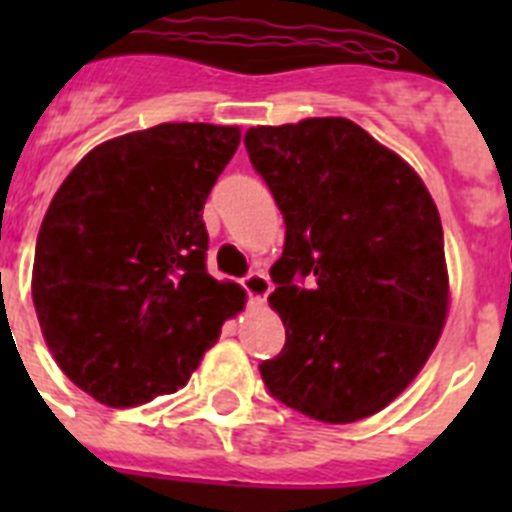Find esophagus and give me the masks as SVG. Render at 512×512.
I'll use <instances>...</instances> for the list:
<instances>
[{
  "label": "esophagus",
  "mask_w": 512,
  "mask_h": 512,
  "mask_svg": "<svg viewBox=\"0 0 512 512\" xmlns=\"http://www.w3.org/2000/svg\"><path fill=\"white\" fill-rule=\"evenodd\" d=\"M241 284L253 300H266V295L271 292V282L264 271H251V274H246V277L241 279Z\"/></svg>",
  "instance_id": "1"
}]
</instances>
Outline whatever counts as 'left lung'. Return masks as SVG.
<instances>
[{"instance_id":"left-lung-1","label":"left lung","mask_w":512,"mask_h":512,"mask_svg":"<svg viewBox=\"0 0 512 512\" xmlns=\"http://www.w3.org/2000/svg\"><path fill=\"white\" fill-rule=\"evenodd\" d=\"M243 143L287 225L269 271L287 343L259 366L266 390L323 423L369 418L413 382L446 323L436 202L346 117L259 125Z\"/></svg>"}]
</instances>
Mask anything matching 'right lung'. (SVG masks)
I'll return each mask as SVG.
<instances>
[{"label": "right lung", "mask_w": 512, "mask_h": 512, "mask_svg": "<svg viewBox=\"0 0 512 512\" xmlns=\"http://www.w3.org/2000/svg\"><path fill=\"white\" fill-rule=\"evenodd\" d=\"M241 130L164 122L74 166L38 233L33 302L53 359L110 408L187 384L246 292L207 274V194Z\"/></svg>", "instance_id": "obj_1"}]
</instances>
